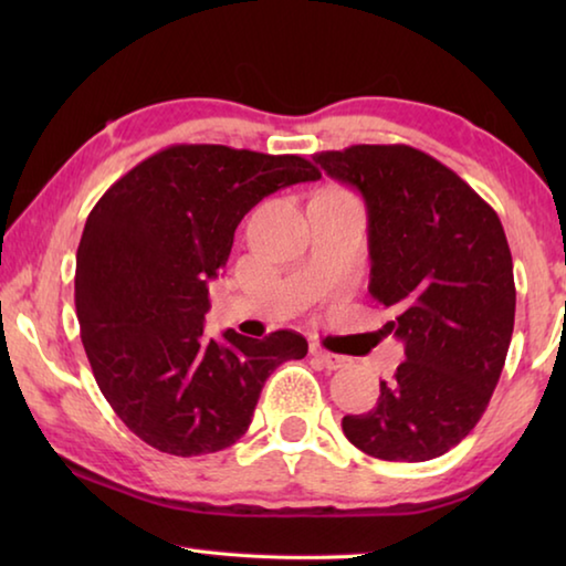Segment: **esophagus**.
Returning a JSON list of instances; mask_svg holds the SVG:
<instances>
[{
    "mask_svg": "<svg viewBox=\"0 0 566 566\" xmlns=\"http://www.w3.org/2000/svg\"><path fill=\"white\" fill-rule=\"evenodd\" d=\"M310 354L314 359L322 361L324 369H344L349 364V357H344V354H334V352H327L322 347V344H310Z\"/></svg>",
    "mask_w": 566,
    "mask_h": 566,
    "instance_id": "esophagus-1",
    "label": "esophagus"
}]
</instances>
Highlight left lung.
Segmentation results:
<instances>
[{
  "label": "left lung",
  "mask_w": 566,
  "mask_h": 566,
  "mask_svg": "<svg viewBox=\"0 0 566 566\" xmlns=\"http://www.w3.org/2000/svg\"><path fill=\"white\" fill-rule=\"evenodd\" d=\"M329 177L361 191L369 292L405 342L395 379L342 429L364 454L427 462L472 432L500 381L514 329L512 252L494 209L442 161L407 145L317 151Z\"/></svg>",
  "instance_id": "8db88e82"
}]
</instances>
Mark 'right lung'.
I'll list each match as a JSON object with an SVG mask.
<instances>
[{"label":"right lung","instance_id":"obj_1","mask_svg":"<svg viewBox=\"0 0 566 566\" xmlns=\"http://www.w3.org/2000/svg\"><path fill=\"white\" fill-rule=\"evenodd\" d=\"M319 177L300 155L171 145L94 205L76 249V319L104 399L142 442L175 457L232 447L266 377L310 349L292 329L264 339L227 329L214 342L205 314L207 280L249 209Z\"/></svg>","mask_w":566,"mask_h":566}]
</instances>
